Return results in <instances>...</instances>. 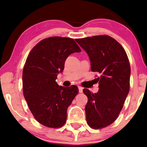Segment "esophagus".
Instances as JSON below:
<instances>
[{
    "mask_svg": "<svg viewBox=\"0 0 147 147\" xmlns=\"http://www.w3.org/2000/svg\"><path fill=\"white\" fill-rule=\"evenodd\" d=\"M78 92H79L80 93H82L83 92V88H82L81 86H78Z\"/></svg>",
    "mask_w": 147,
    "mask_h": 147,
    "instance_id": "obj_1",
    "label": "esophagus"
}]
</instances>
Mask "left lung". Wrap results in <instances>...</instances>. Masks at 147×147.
Returning a JSON list of instances; mask_svg holds the SVG:
<instances>
[{
    "label": "left lung",
    "mask_w": 147,
    "mask_h": 147,
    "mask_svg": "<svg viewBox=\"0 0 147 147\" xmlns=\"http://www.w3.org/2000/svg\"><path fill=\"white\" fill-rule=\"evenodd\" d=\"M86 52L92 72L97 78L99 90L87 96L85 106L86 121L93 129H102L115 121L129 91L131 69L127 55L122 46L108 36H96L75 39Z\"/></svg>",
    "instance_id": "1"
}]
</instances>
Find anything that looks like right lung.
I'll list each match as a JSON object with an SVG mask.
<instances>
[{"label":"right lung","mask_w":147,"mask_h":147,"mask_svg":"<svg viewBox=\"0 0 147 147\" xmlns=\"http://www.w3.org/2000/svg\"><path fill=\"white\" fill-rule=\"evenodd\" d=\"M81 51L72 38L51 37L41 40L32 49L22 74L25 100L37 121L48 127L65 123L67 108L78 92V87L59 86L56 82L67 58Z\"/></svg>","instance_id":"obj_1"}]
</instances>
